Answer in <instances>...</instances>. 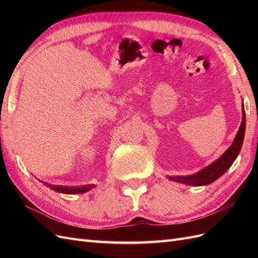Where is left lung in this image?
Listing matches in <instances>:
<instances>
[{"mask_svg":"<svg viewBox=\"0 0 258 258\" xmlns=\"http://www.w3.org/2000/svg\"><path fill=\"white\" fill-rule=\"evenodd\" d=\"M245 134V112L243 104H242V121L240 124V128L237 132V136L233 140L232 144L228 147L220 158L211 163L210 166L206 167L205 169L200 170L199 172L195 173L192 175H186V176H169V179L178 183L188 184L194 186H202L213 183L214 181L222 176L226 171L229 169L232 165L233 161L236 160L237 156L239 155L242 144H243Z\"/></svg>","mask_w":258,"mask_h":258,"instance_id":"obj_1","label":"left lung"}]
</instances>
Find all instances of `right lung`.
<instances>
[{
  "mask_svg": "<svg viewBox=\"0 0 258 258\" xmlns=\"http://www.w3.org/2000/svg\"><path fill=\"white\" fill-rule=\"evenodd\" d=\"M46 186H48L49 188L53 189L54 191L62 192V194H68V195H74V194H84L86 191L90 190L91 188L95 187V185H87V186H54L50 185L48 183H45Z\"/></svg>",
  "mask_w": 258,
  "mask_h": 258,
  "instance_id": "right-lung-1",
  "label": "right lung"
}]
</instances>
